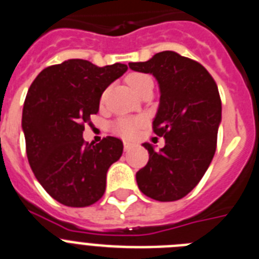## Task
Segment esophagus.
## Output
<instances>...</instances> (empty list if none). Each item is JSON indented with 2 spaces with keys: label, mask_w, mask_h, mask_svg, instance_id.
<instances>
[{
  "label": "esophagus",
  "mask_w": 259,
  "mask_h": 259,
  "mask_svg": "<svg viewBox=\"0 0 259 259\" xmlns=\"http://www.w3.org/2000/svg\"><path fill=\"white\" fill-rule=\"evenodd\" d=\"M131 148H132V143L124 142V151H125V152H128V151H130Z\"/></svg>",
  "instance_id": "34e87169"
}]
</instances>
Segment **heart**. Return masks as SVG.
I'll return each instance as SVG.
<instances>
[{
  "label": "heart",
  "mask_w": 259,
  "mask_h": 259,
  "mask_svg": "<svg viewBox=\"0 0 259 259\" xmlns=\"http://www.w3.org/2000/svg\"><path fill=\"white\" fill-rule=\"evenodd\" d=\"M130 86L134 91L140 93L147 84L152 83V79L145 74H131L127 78ZM145 124V117L136 116V117H120L112 124V130L115 134L120 135L123 138H134L138 134L139 128H142Z\"/></svg>",
  "instance_id": "1"
}]
</instances>
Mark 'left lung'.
<instances>
[{"mask_svg":"<svg viewBox=\"0 0 259 259\" xmlns=\"http://www.w3.org/2000/svg\"><path fill=\"white\" fill-rule=\"evenodd\" d=\"M128 66L157 79L160 104L152 128L165 139L160 151L143 144L149 160L136 173L138 187L156 201H176L200 183L214 156L221 121L219 89L204 66L175 51Z\"/></svg>","mask_w":259,"mask_h":259,"instance_id":"8db88e82","label":"left lung"}]
</instances>
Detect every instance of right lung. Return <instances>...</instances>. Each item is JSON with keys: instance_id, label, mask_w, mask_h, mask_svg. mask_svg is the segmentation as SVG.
Returning a JSON list of instances; mask_svg holds the SVG:
<instances>
[{"instance_id": "1", "label": "right lung", "mask_w": 259, "mask_h": 259, "mask_svg": "<svg viewBox=\"0 0 259 259\" xmlns=\"http://www.w3.org/2000/svg\"><path fill=\"white\" fill-rule=\"evenodd\" d=\"M127 65L98 67L68 59L38 74L22 111L26 155L34 176L58 202L84 208L106 191L107 170L123 153L120 139L84 142V124L99 111L100 96L127 71Z\"/></svg>"}]
</instances>
